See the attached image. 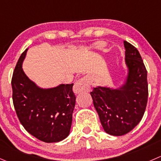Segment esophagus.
<instances>
[{
	"label": "esophagus",
	"mask_w": 161,
	"mask_h": 161,
	"mask_svg": "<svg viewBox=\"0 0 161 161\" xmlns=\"http://www.w3.org/2000/svg\"><path fill=\"white\" fill-rule=\"evenodd\" d=\"M90 90V79L86 77H83L82 79L76 81L73 86V91L76 94L84 93V92H88Z\"/></svg>",
	"instance_id": "1"
}]
</instances>
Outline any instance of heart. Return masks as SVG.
<instances>
[{
  "label": "heart",
  "instance_id": "b5f03b06",
  "mask_svg": "<svg viewBox=\"0 0 161 161\" xmlns=\"http://www.w3.org/2000/svg\"><path fill=\"white\" fill-rule=\"evenodd\" d=\"M104 46V42H98L94 43L93 46L87 48V50L91 51V50H94V49H101V48H103Z\"/></svg>",
  "mask_w": 161,
  "mask_h": 161
}]
</instances>
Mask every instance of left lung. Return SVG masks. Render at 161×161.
<instances>
[{"mask_svg": "<svg viewBox=\"0 0 161 161\" xmlns=\"http://www.w3.org/2000/svg\"><path fill=\"white\" fill-rule=\"evenodd\" d=\"M124 82L117 88L96 86L90 93L104 131L114 136L124 135L141 121L148 101L147 71L138 49L127 42Z\"/></svg>", "mask_w": 161, "mask_h": 161, "instance_id": "obj_1", "label": "left lung"}]
</instances>
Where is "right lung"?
I'll use <instances>...</instances> for the list:
<instances>
[{"mask_svg": "<svg viewBox=\"0 0 161 161\" xmlns=\"http://www.w3.org/2000/svg\"><path fill=\"white\" fill-rule=\"evenodd\" d=\"M26 49L20 56L12 79V100L20 123L37 139L52 143L68 136L75 105L73 83L42 88L23 70Z\"/></svg>", "mask_w": 161, "mask_h": 161, "instance_id": "1", "label": "right lung"}]
</instances>
